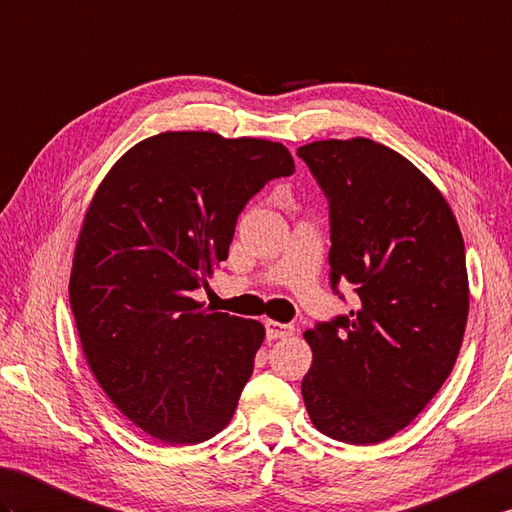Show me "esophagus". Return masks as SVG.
Listing matches in <instances>:
<instances>
[{
	"instance_id": "1",
	"label": "esophagus",
	"mask_w": 512,
	"mask_h": 512,
	"mask_svg": "<svg viewBox=\"0 0 512 512\" xmlns=\"http://www.w3.org/2000/svg\"><path fill=\"white\" fill-rule=\"evenodd\" d=\"M266 334L270 340L288 338L294 334V325H283V323H277V320H266Z\"/></svg>"
}]
</instances>
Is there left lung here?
<instances>
[{
    "instance_id": "8db88e82",
    "label": "left lung",
    "mask_w": 512,
    "mask_h": 512,
    "mask_svg": "<svg viewBox=\"0 0 512 512\" xmlns=\"http://www.w3.org/2000/svg\"><path fill=\"white\" fill-rule=\"evenodd\" d=\"M296 154L329 202V279L358 310L316 323L301 384L316 430L375 445L430 403L456 364L469 314L465 242L443 194L371 139L314 141Z\"/></svg>"
}]
</instances>
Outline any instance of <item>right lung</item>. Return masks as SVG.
Masks as SVG:
<instances>
[{"label": "right lung", "instance_id": "right-lung-1", "mask_svg": "<svg viewBox=\"0 0 512 512\" xmlns=\"http://www.w3.org/2000/svg\"><path fill=\"white\" fill-rule=\"evenodd\" d=\"M290 174L292 154L266 139L161 133L91 200L69 279L82 351L124 417L163 443L216 436L253 375L264 327L192 292L229 257L246 202Z\"/></svg>", "mask_w": 512, "mask_h": 512}]
</instances>
